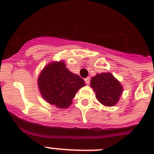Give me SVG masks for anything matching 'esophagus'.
<instances>
[{"label": "esophagus", "mask_w": 154, "mask_h": 154, "mask_svg": "<svg viewBox=\"0 0 154 154\" xmlns=\"http://www.w3.org/2000/svg\"><path fill=\"white\" fill-rule=\"evenodd\" d=\"M85 83H86L87 85H89V83H90V77H86V78L85 79Z\"/></svg>", "instance_id": "esophagus-1"}]
</instances>
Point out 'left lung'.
<instances>
[{
	"label": "left lung",
	"instance_id": "8db88e82",
	"mask_svg": "<svg viewBox=\"0 0 154 154\" xmlns=\"http://www.w3.org/2000/svg\"><path fill=\"white\" fill-rule=\"evenodd\" d=\"M90 86L96 94V98L105 106H113L118 102L123 88L112 73L102 72L92 77Z\"/></svg>",
	"mask_w": 154,
	"mask_h": 154
}]
</instances>
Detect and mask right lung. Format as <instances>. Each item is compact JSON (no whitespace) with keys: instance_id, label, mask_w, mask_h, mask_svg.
Returning <instances> with one entry per match:
<instances>
[{"instance_id":"right-lung-1","label":"right lung","mask_w":154,"mask_h":154,"mask_svg":"<svg viewBox=\"0 0 154 154\" xmlns=\"http://www.w3.org/2000/svg\"><path fill=\"white\" fill-rule=\"evenodd\" d=\"M83 86L84 80L66 69L63 60L46 65L38 77V87L43 98L60 109L69 107Z\"/></svg>"}]
</instances>
